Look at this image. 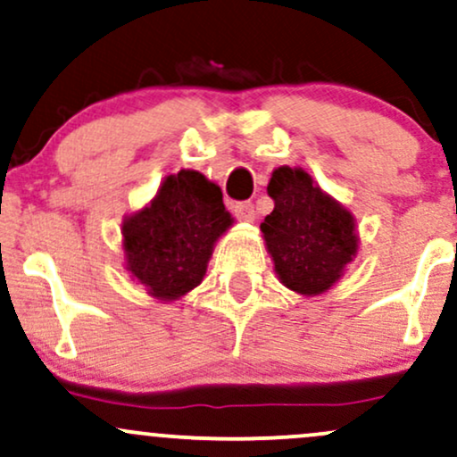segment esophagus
I'll return each mask as SVG.
<instances>
[{
  "label": "esophagus",
  "mask_w": 457,
  "mask_h": 457,
  "mask_svg": "<svg viewBox=\"0 0 457 457\" xmlns=\"http://www.w3.org/2000/svg\"><path fill=\"white\" fill-rule=\"evenodd\" d=\"M234 214H236V219H240V221H253L255 219L253 202H236Z\"/></svg>",
  "instance_id": "esophagus-1"
}]
</instances>
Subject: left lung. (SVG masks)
Segmentation results:
<instances>
[{
	"mask_svg": "<svg viewBox=\"0 0 457 457\" xmlns=\"http://www.w3.org/2000/svg\"><path fill=\"white\" fill-rule=\"evenodd\" d=\"M269 195L275 211L260 228L277 275L298 295H322L356 253L353 214L292 167L272 171Z\"/></svg>",
	"mask_w": 457,
	"mask_h": 457,
	"instance_id": "left-lung-1",
	"label": "left lung"
}]
</instances>
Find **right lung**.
<instances>
[{
    "mask_svg": "<svg viewBox=\"0 0 457 457\" xmlns=\"http://www.w3.org/2000/svg\"><path fill=\"white\" fill-rule=\"evenodd\" d=\"M229 225L217 185L199 171L167 176L150 206L124 223L129 270L152 296L174 301L204 279L212 245Z\"/></svg>",
    "mask_w": 457,
    "mask_h": 457,
    "instance_id": "obj_1",
    "label": "right lung"
}]
</instances>
